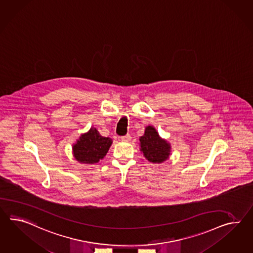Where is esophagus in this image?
Here are the masks:
<instances>
[{"mask_svg":"<svg viewBox=\"0 0 253 253\" xmlns=\"http://www.w3.org/2000/svg\"><path fill=\"white\" fill-rule=\"evenodd\" d=\"M130 138H131V136H130L129 135H126V136H121V137H120L121 141H125V142H128L130 140Z\"/></svg>","mask_w":253,"mask_h":253,"instance_id":"obj_1","label":"esophagus"}]
</instances>
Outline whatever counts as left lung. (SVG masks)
Returning <instances> with one entry per match:
<instances>
[{
  "label": "left lung",
  "mask_w": 253,
  "mask_h": 253,
  "mask_svg": "<svg viewBox=\"0 0 253 253\" xmlns=\"http://www.w3.org/2000/svg\"><path fill=\"white\" fill-rule=\"evenodd\" d=\"M139 147L146 160L158 164L166 162L171 151L170 143L162 138L152 126H146L144 135L139 137Z\"/></svg>",
  "instance_id": "8db88e82"
}]
</instances>
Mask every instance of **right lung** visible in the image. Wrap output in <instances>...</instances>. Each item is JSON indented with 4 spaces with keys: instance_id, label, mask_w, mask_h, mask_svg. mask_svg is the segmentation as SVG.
Segmentation results:
<instances>
[{
    "instance_id": "add662e5",
    "label": "right lung",
    "mask_w": 253,
    "mask_h": 253,
    "mask_svg": "<svg viewBox=\"0 0 253 253\" xmlns=\"http://www.w3.org/2000/svg\"><path fill=\"white\" fill-rule=\"evenodd\" d=\"M113 140L101 136L95 127L82 134L72 145L74 159L83 164H95L103 160L110 149Z\"/></svg>"
}]
</instances>
